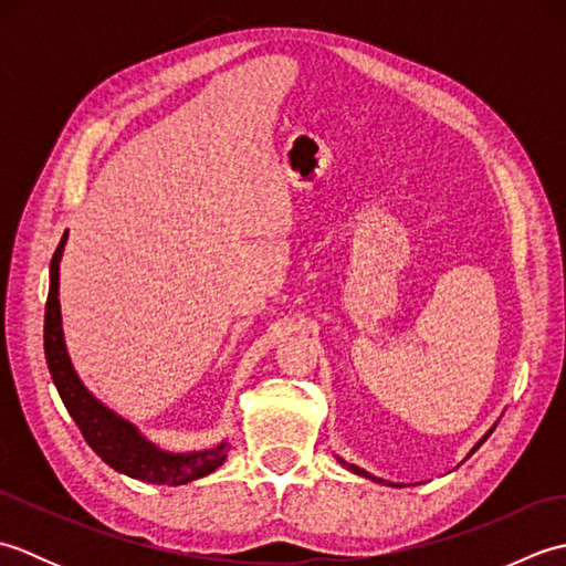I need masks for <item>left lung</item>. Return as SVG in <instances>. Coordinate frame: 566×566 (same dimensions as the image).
Listing matches in <instances>:
<instances>
[{"label": "left lung", "instance_id": "1", "mask_svg": "<svg viewBox=\"0 0 566 566\" xmlns=\"http://www.w3.org/2000/svg\"><path fill=\"white\" fill-rule=\"evenodd\" d=\"M479 444H482V442H479ZM479 444H476V448H479ZM476 448H474V450H476ZM353 472H355V474H363V476H369L367 472H363V469H357V467H353ZM369 479H375V476H369ZM379 482H381V479H379Z\"/></svg>", "mask_w": 566, "mask_h": 566}]
</instances>
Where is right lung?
<instances>
[{
  "label": "right lung",
  "instance_id": "add662e5",
  "mask_svg": "<svg viewBox=\"0 0 566 566\" xmlns=\"http://www.w3.org/2000/svg\"><path fill=\"white\" fill-rule=\"evenodd\" d=\"M65 238L67 233L63 235V240H60V245L51 260V290H48V302H45L43 345H45V363H48V369H51V377L55 381L60 399H63L67 413L77 423L82 438L87 440L90 448L97 452L106 464L130 479H138V482L179 486L211 474L213 469H219L226 460V452H228L226 442L207 452H191V454L163 452L148 440H143L134 426L114 416L109 408H104L87 389L82 387L75 369L70 365V357L63 343V328H60L57 262H60V255H63Z\"/></svg>",
  "mask_w": 566,
  "mask_h": 566
}]
</instances>
